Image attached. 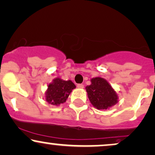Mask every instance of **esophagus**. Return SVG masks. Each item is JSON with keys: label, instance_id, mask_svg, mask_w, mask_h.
Here are the masks:
<instances>
[{"label": "esophagus", "instance_id": "obj_1", "mask_svg": "<svg viewBox=\"0 0 155 155\" xmlns=\"http://www.w3.org/2000/svg\"><path fill=\"white\" fill-rule=\"evenodd\" d=\"M77 87L79 89H83L84 87V86L82 84H77Z\"/></svg>", "mask_w": 155, "mask_h": 155}]
</instances>
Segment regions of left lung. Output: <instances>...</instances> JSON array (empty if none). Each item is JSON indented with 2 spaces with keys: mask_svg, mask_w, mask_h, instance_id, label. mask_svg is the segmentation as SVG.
Instances as JSON below:
<instances>
[{
  "mask_svg": "<svg viewBox=\"0 0 155 155\" xmlns=\"http://www.w3.org/2000/svg\"><path fill=\"white\" fill-rule=\"evenodd\" d=\"M91 85L86 87L89 101L98 110H106L118 102V95L105 79L93 78Z\"/></svg>",
  "mask_w": 155,
  "mask_h": 155,
  "instance_id": "left-lung-1",
  "label": "left lung"
}]
</instances>
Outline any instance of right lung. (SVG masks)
Listing matches in <instances>:
<instances>
[{
	"mask_svg": "<svg viewBox=\"0 0 155 155\" xmlns=\"http://www.w3.org/2000/svg\"><path fill=\"white\" fill-rule=\"evenodd\" d=\"M76 86L71 81H63L56 78L53 82L49 84L46 92V101L53 105H58L66 101L72 89Z\"/></svg>",
	"mask_w": 155,
	"mask_h": 155,
	"instance_id": "right-lung-1",
	"label": "right lung"
}]
</instances>
